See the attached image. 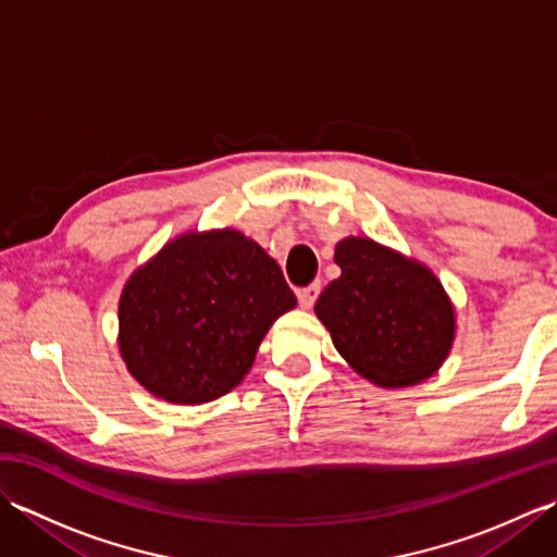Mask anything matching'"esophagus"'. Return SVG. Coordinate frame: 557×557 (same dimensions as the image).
I'll use <instances>...</instances> for the list:
<instances>
[{
  "mask_svg": "<svg viewBox=\"0 0 557 557\" xmlns=\"http://www.w3.org/2000/svg\"><path fill=\"white\" fill-rule=\"evenodd\" d=\"M318 294H321V285H309V287H304V289H299L297 292V297H299V306L301 309H311V306L315 304V299H318Z\"/></svg>",
  "mask_w": 557,
  "mask_h": 557,
  "instance_id": "1",
  "label": "esophagus"
}]
</instances>
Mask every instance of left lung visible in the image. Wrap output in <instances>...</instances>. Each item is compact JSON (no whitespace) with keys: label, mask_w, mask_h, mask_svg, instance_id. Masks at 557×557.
<instances>
[{"label":"left lung","mask_w":557,"mask_h":557,"mask_svg":"<svg viewBox=\"0 0 557 557\" xmlns=\"http://www.w3.org/2000/svg\"><path fill=\"white\" fill-rule=\"evenodd\" d=\"M342 275L315 301L335 349L377 387L431 377L455 342V309L441 280L393 248L347 236L335 248Z\"/></svg>","instance_id":"left-lung-1"}]
</instances>
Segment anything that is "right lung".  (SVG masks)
Instances as JSON below:
<instances>
[{
    "label": "right lung",
    "mask_w": 557,
    "mask_h": 557,
    "mask_svg": "<svg viewBox=\"0 0 557 557\" xmlns=\"http://www.w3.org/2000/svg\"><path fill=\"white\" fill-rule=\"evenodd\" d=\"M294 306L280 265L253 239L186 232L124 285L122 359L150 395L203 405L244 381L270 325Z\"/></svg>",
    "instance_id": "right-lung-1"
}]
</instances>
